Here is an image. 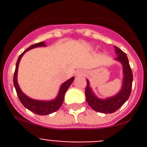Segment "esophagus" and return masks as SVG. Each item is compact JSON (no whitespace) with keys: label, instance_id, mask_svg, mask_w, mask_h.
<instances>
[{"label":"esophagus","instance_id":"34e87169","mask_svg":"<svg viewBox=\"0 0 147 147\" xmlns=\"http://www.w3.org/2000/svg\"><path fill=\"white\" fill-rule=\"evenodd\" d=\"M85 74V72H84L83 71H79L76 73V75L77 76H84Z\"/></svg>","mask_w":147,"mask_h":147}]
</instances>
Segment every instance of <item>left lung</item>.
Listing matches in <instances>:
<instances>
[{
    "mask_svg": "<svg viewBox=\"0 0 147 147\" xmlns=\"http://www.w3.org/2000/svg\"><path fill=\"white\" fill-rule=\"evenodd\" d=\"M115 53L118 54V57L116 59L121 62L124 71V82L121 91L113 97L106 99H99L93 93L89 86V82L87 80V85L85 88L87 102L93 110L102 113H113L119 110L129 98L132 90L133 76L127 54L116 46H115Z\"/></svg>",
    "mask_w": 147,
    "mask_h": 147,
    "instance_id": "8db88e82",
    "label": "left lung"
}]
</instances>
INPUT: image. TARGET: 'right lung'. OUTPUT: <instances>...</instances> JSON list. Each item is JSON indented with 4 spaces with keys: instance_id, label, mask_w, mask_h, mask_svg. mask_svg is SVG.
I'll return each mask as SVG.
<instances>
[{
    "instance_id": "right-lung-1",
    "label": "right lung",
    "mask_w": 147,
    "mask_h": 147,
    "mask_svg": "<svg viewBox=\"0 0 147 147\" xmlns=\"http://www.w3.org/2000/svg\"><path fill=\"white\" fill-rule=\"evenodd\" d=\"M45 44L43 42H40L38 43H36L34 45H32L28 48L25 51H23L18 57V61L16 63V67H15V71L14 73V77H13V83H14V86H15V90H16L17 94L18 96L20 99V102L23 104V105L25 107H26L28 110L30 111L33 112L34 113L37 114V115H49V114L55 112L57 110L60 108L62 106V103H63V100H64L65 93L67 91V90L71 85V83L74 80V77H72L69 80L66 81L61 85L60 90L58 93V96L57 98L54 100L49 101V102H45V101H37V100H34L32 98H28L26 96L23 92L20 90V88L18 86V81H17V74H18V65L20 62V59H21L22 56L23 54L27 51L30 50V49H34V48L40 47V46H45Z\"/></svg>"
}]
</instances>
